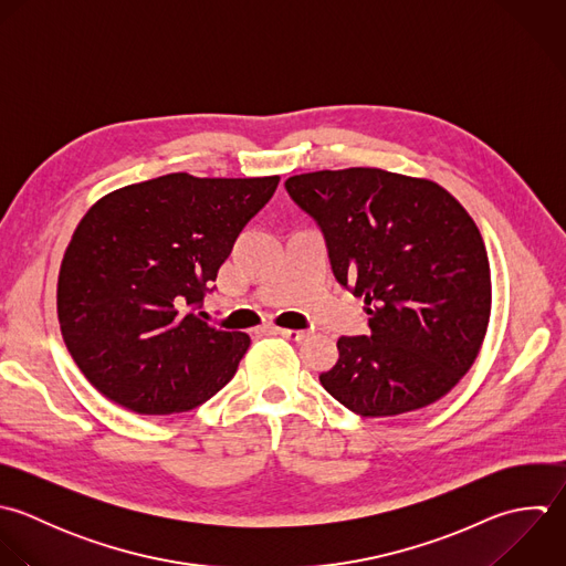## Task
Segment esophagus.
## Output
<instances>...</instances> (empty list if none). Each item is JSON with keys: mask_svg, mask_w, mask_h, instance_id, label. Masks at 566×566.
Listing matches in <instances>:
<instances>
[{"mask_svg": "<svg viewBox=\"0 0 566 566\" xmlns=\"http://www.w3.org/2000/svg\"><path fill=\"white\" fill-rule=\"evenodd\" d=\"M271 333L273 335H280V337H284V339H291V342H304L306 337H308V333L306 331H291V328H271Z\"/></svg>", "mask_w": 566, "mask_h": 566, "instance_id": "34e87169", "label": "esophagus"}]
</instances>
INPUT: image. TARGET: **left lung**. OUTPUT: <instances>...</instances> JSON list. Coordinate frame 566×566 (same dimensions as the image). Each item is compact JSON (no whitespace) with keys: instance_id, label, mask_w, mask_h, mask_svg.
I'll return each instance as SVG.
<instances>
[{"instance_id":"left-lung-1","label":"left lung","mask_w":566,"mask_h":566,"mask_svg":"<svg viewBox=\"0 0 566 566\" xmlns=\"http://www.w3.org/2000/svg\"><path fill=\"white\" fill-rule=\"evenodd\" d=\"M289 196L322 229L333 273L361 297L370 335L339 337L319 375L361 417L446 397L472 368L492 313L483 235L441 185L377 167L291 176Z\"/></svg>"}]
</instances>
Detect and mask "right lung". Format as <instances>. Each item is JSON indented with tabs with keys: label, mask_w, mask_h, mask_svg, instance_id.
<instances>
[{
	"label": "right lung",
	"mask_w": 566,
	"mask_h": 566,
	"mask_svg": "<svg viewBox=\"0 0 566 566\" xmlns=\"http://www.w3.org/2000/svg\"><path fill=\"white\" fill-rule=\"evenodd\" d=\"M277 182L178 171L87 209L61 260L56 315L67 353L103 397L174 415L233 379L249 335L220 331L196 308Z\"/></svg>",
	"instance_id": "right-lung-1"
}]
</instances>
